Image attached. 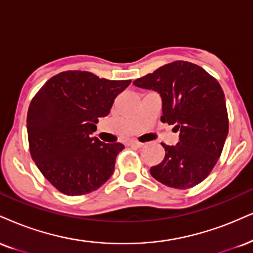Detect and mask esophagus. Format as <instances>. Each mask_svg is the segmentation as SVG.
I'll return each mask as SVG.
<instances>
[{
    "instance_id": "34e87169",
    "label": "esophagus",
    "mask_w": 253,
    "mask_h": 253,
    "mask_svg": "<svg viewBox=\"0 0 253 253\" xmlns=\"http://www.w3.org/2000/svg\"><path fill=\"white\" fill-rule=\"evenodd\" d=\"M128 145L132 146V147H136V148H141L145 146V144H142V142H140V141H136V140H130V141H128Z\"/></svg>"
}]
</instances>
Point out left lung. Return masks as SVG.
I'll return each instance as SVG.
<instances>
[{
	"label": "left lung",
	"mask_w": 253,
	"mask_h": 253,
	"mask_svg": "<svg viewBox=\"0 0 253 253\" xmlns=\"http://www.w3.org/2000/svg\"><path fill=\"white\" fill-rule=\"evenodd\" d=\"M136 87L159 93L161 121L180 132L175 146L161 144L165 158L151 174L173 188H190L210 174L229 134L225 95L219 82L202 67L175 61L136 79Z\"/></svg>",
	"instance_id": "left-lung-1"
}]
</instances>
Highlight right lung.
<instances>
[{
    "label": "right lung",
    "instance_id": "add662e5",
    "mask_svg": "<svg viewBox=\"0 0 253 253\" xmlns=\"http://www.w3.org/2000/svg\"><path fill=\"white\" fill-rule=\"evenodd\" d=\"M129 84L68 71L50 78L33 97L27 115L30 154L60 192L89 193L113 174L124 145L105 144L92 134Z\"/></svg>",
    "mask_w": 253,
    "mask_h": 253
}]
</instances>
